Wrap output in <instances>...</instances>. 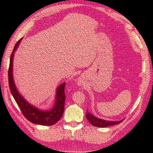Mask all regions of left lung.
<instances>
[{"label":"left lung","mask_w":153,"mask_h":153,"mask_svg":"<svg viewBox=\"0 0 153 153\" xmlns=\"http://www.w3.org/2000/svg\"><path fill=\"white\" fill-rule=\"evenodd\" d=\"M86 118L90 122V124H91L94 126L96 127H107L110 126H112V125L118 124L123 122V120H119V121H109V120H105L104 119L98 118V117H96L93 114H91L90 112H87L86 113Z\"/></svg>","instance_id":"8db88e82"}]
</instances>
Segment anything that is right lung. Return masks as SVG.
<instances>
[{
    "label": "right lung",
    "instance_id": "add662e5",
    "mask_svg": "<svg viewBox=\"0 0 153 153\" xmlns=\"http://www.w3.org/2000/svg\"><path fill=\"white\" fill-rule=\"evenodd\" d=\"M22 39L19 40L14 48L10 58V65L9 69V84L10 92L16 104L20 108L23 114L30 123L35 124L50 126L57 123L60 118L64 111L65 104V82L60 84L56 90L55 100L53 107L51 110H43L34 106L27 102L24 97L19 93L15 84L13 78V59L15 52L16 51L20 44Z\"/></svg>",
    "mask_w": 153,
    "mask_h": 153
}]
</instances>
